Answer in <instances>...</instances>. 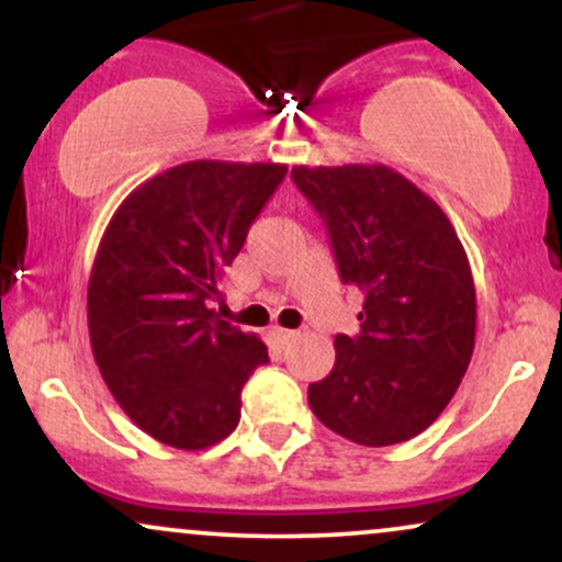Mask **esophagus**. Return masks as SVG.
Instances as JSON below:
<instances>
[{
    "label": "esophagus",
    "mask_w": 562,
    "mask_h": 562,
    "mask_svg": "<svg viewBox=\"0 0 562 562\" xmlns=\"http://www.w3.org/2000/svg\"><path fill=\"white\" fill-rule=\"evenodd\" d=\"M272 335L277 338V344H282V346L295 344V340H299V333H295V330H282V327H274Z\"/></svg>",
    "instance_id": "esophagus-1"
}]
</instances>
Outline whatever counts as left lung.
<instances>
[{
    "mask_svg": "<svg viewBox=\"0 0 562 562\" xmlns=\"http://www.w3.org/2000/svg\"><path fill=\"white\" fill-rule=\"evenodd\" d=\"M293 182L325 222L340 280L364 295L362 330L335 335L308 406L362 447L409 441L447 409L473 357L465 248L436 200L383 164L295 166Z\"/></svg>",
    "mask_w": 562,
    "mask_h": 562,
    "instance_id": "1",
    "label": "left lung"
}]
</instances>
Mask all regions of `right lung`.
<instances>
[{
    "instance_id": "obj_1",
    "label": "right lung",
    "mask_w": 562,
    "mask_h": 562,
    "mask_svg": "<svg viewBox=\"0 0 562 562\" xmlns=\"http://www.w3.org/2000/svg\"><path fill=\"white\" fill-rule=\"evenodd\" d=\"M285 164L190 160L119 205L87 290L102 380L160 443L205 449L240 423V391L267 346L218 317L224 269L240 254Z\"/></svg>"
}]
</instances>
